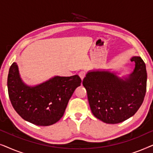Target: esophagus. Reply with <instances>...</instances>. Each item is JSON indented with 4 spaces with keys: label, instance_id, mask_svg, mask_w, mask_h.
Returning <instances> with one entry per match:
<instances>
[{
    "label": "esophagus",
    "instance_id": "1",
    "mask_svg": "<svg viewBox=\"0 0 153 153\" xmlns=\"http://www.w3.org/2000/svg\"><path fill=\"white\" fill-rule=\"evenodd\" d=\"M79 76L81 78V80L83 81V79H84V77L85 76V72H83V71H81V72H80L79 73Z\"/></svg>",
    "mask_w": 153,
    "mask_h": 153
}]
</instances>
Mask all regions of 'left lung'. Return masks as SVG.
Returning a JSON list of instances; mask_svg holds the SVG:
<instances>
[{
    "mask_svg": "<svg viewBox=\"0 0 153 153\" xmlns=\"http://www.w3.org/2000/svg\"><path fill=\"white\" fill-rule=\"evenodd\" d=\"M135 66L122 77L109 70L88 72L83 80L93 114L108 124H117L134 116L141 106L146 92L147 72L140 56H132Z\"/></svg>",
    "mask_w": 153,
    "mask_h": 153,
    "instance_id": "8db88e82",
    "label": "left lung"
}]
</instances>
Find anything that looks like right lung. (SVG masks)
<instances>
[{
    "mask_svg": "<svg viewBox=\"0 0 153 153\" xmlns=\"http://www.w3.org/2000/svg\"><path fill=\"white\" fill-rule=\"evenodd\" d=\"M81 82L78 75L55 76L39 84L27 85L21 78L16 62H13L7 76L8 94L14 110L24 120L49 126L62 118Z\"/></svg>",
    "mask_w": 153,
    "mask_h": 153,
    "instance_id": "add662e5",
    "label": "right lung"
}]
</instances>
